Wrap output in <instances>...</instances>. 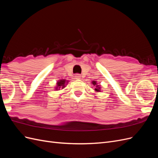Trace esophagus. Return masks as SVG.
Returning <instances> with one entry per match:
<instances>
[{
    "label": "esophagus",
    "instance_id": "34e87169",
    "mask_svg": "<svg viewBox=\"0 0 158 158\" xmlns=\"http://www.w3.org/2000/svg\"><path fill=\"white\" fill-rule=\"evenodd\" d=\"M74 78H75V79H76V80H80V79L81 78V76H80V74H76V75H74Z\"/></svg>",
    "mask_w": 158,
    "mask_h": 158
}]
</instances>
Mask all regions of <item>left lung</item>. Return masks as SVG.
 Returning a JSON list of instances; mask_svg holds the SVG:
<instances>
[{"label": "left lung", "mask_w": 158, "mask_h": 158, "mask_svg": "<svg viewBox=\"0 0 158 158\" xmlns=\"http://www.w3.org/2000/svg\"><path fill=\"white\" fill-rule=\"evenodd\" d=\"M91 84H92V85L94 86V91H95V93H99V92H102V87H101L102 85H101V84H99L97 82V81L93 80Z\"/></svg>", "instance_id": "8db88e82"}]
</instances>
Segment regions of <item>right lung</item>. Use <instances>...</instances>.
<instances>
[{
	"label": "right lung",
	"instance_id": "right-lung-1",
	"mask_svg": "<svg viewBox=\"0 0 158 158\" xmlns=\"http://www.w3.org/2000/svg\"><path fill=\"white\" fill-rule=\"evenodd\" d=\"M69 82V80H65V79H60L58 81L56 82V84L55 86L54 89L56 91H59L60 89H64L66 86V85L68 84V83Z\"/></svg>",
	"mask_w": 158,
	"mask_h": 158
}]
</instances>
